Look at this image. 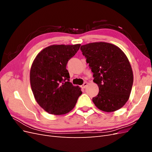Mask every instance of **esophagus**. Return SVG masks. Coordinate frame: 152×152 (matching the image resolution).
<instances>
[{"label": "esophagus", "mask_w": 152, "mask_h": 152, "mask_svg": "<svg viewBox=\"0 0 152 152\" xmlns=\"http://www.w3.org/2000/svg\"><path fill=\"white\" fill-rule=\"evenodd\" d=\"M87 85H88V83H87V82H84V83L81 86V87H82V88H84V89L87 86Z\"/></svg>", "instance_id": "1"}]
</instances>
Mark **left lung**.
<instances>
[{
    "label": "left lung",
    "instance_id": "obj_1",
    "mask_svg": "<svg viewBox=\"0 0 152 152\" xmlns=\"http://www.w3.org/2000/svg\"><path fill=\"white\" fill-rule=\"evenodd\" d=\"M93 73L99 93L93 102L100 110L112 112L121 108L129 98L133 73L129 61L117 45L104 42L80 47Z\"/></svg>",
    "mask_w": 152,
    "mask_h": 152
}]
</instances>
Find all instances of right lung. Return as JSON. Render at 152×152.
<instances>
[{"instance_id": "obj_1", "label": "right lung", "mask_w": 152, "mask_h": 152, "mask_svg": "<svg viewBox=\"0 0 152 152\" xmlns=\"http://www.w3.org/2000/svg\"><path fill=\"white\" fill-rule=\"evenodd\" d=\"M80 44L52 45L37 55L32 63L30 80L36 102L45 112L56 115L75 107L82 94L80 87L70 81L66 64Z\"/></svg>"}]
</instances>
